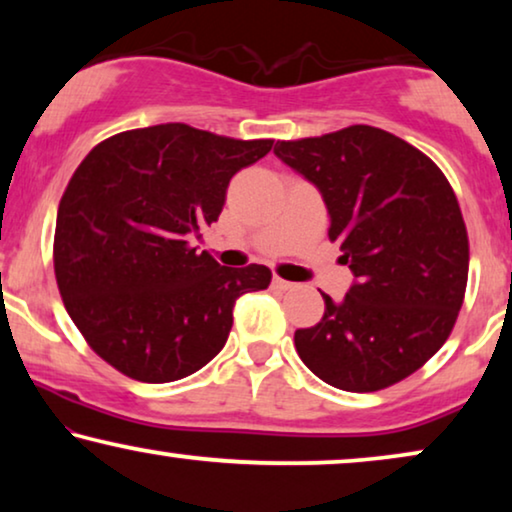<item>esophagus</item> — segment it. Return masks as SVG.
<instances>
[{
    "label": "esophagus",
    "instance_id": "obj_1",
    "mask_svg": "<svg viewBox=\"0 0 512 512\" xmlns=\"http://www.w3.org/2000/svg\"><path fill=\"white\" fill-rule=\"evenodd\" d=\"M272 286H275L277 291H291L296 284L286 282V279H282V277H275V279H272Z\"/></svg>",
    "mask_w": 512,
    "mask_h": 512
}]
</instances>
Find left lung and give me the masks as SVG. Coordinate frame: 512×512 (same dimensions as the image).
<instances>
[{"label": "left lung", "instance_id": "left-lung-1", "mask_svg": "<svg viewBox=\"0 0 512 512\" xmlns=\"http://www.w3.org/2000/svg\"><path fill=\"white\" fill-rule=\"evenodd\" d=\"M275 153L324 195L328 240L356 277L342 303L321 293L324 317L293 335L298 356L342 391L405 380L445 345L464 305L468 233L450 181L373 125L277 142Z\"/></svg>", "mask_w": 512, "mask_h": 512}]
</instances>
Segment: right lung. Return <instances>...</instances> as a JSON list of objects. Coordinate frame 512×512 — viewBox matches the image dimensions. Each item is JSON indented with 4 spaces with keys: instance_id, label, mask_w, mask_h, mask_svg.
<instances>
[{
    "instance_id": "obj_1",
    "label": "right lung",
    "mask_w": 512,
    "mask_h": 512,
    "mask_svg": "<svg viewBox=\"0 0 512 512\" xmlns=\"http://www.w3.org/2000/svg\"><path fill=\"white\" fill-rule=\"evenodd\" d=\"M272 144L165 123L118 132L76 167L55 223V282L118 373L149 384L195 373L226 345L235 300L268 289L265 265L223 268L188 237L219 219L233 174Z\"/></svg>"
}]
</instances>
